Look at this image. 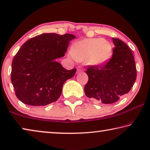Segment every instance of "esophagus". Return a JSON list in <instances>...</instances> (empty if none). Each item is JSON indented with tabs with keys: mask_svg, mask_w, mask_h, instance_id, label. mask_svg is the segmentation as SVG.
I'll return each instance as SVG.
<instances>
[{
	"mask_svg": "<svg viewBox=\"0 0 150 150\" xmlns=\"http://www.w3.org/2000/svg\"><path fill=\"white\" fill-rule=\"evenodd\" d=\"M82 70H82V68L81 67H79V68H78V72H82Z\"/></svg>",
	"mask_w": 150,
	"mask_h": 150,
	"instance_id": "34e87169",
	"label": "esophagus"
}]
</instances>
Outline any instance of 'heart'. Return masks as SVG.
<instances>
[{
  "mask_svg": "<svg viewBox=\"0 0 150 150\" xmlns=\"http://www.w3.org/2000/svg\"><path fill=\"white\" fill-rule=\"evenodd\" d=\"M113 46L103 38L86 39L74 43L71 54L78 61H87L90 65L100 66L109 60Z\"/></svg>",
  "mask_w": 150,
  "mask_h": 150,
  "instance_id": "obj_1",
  "label": "heart"
}]
</instances>
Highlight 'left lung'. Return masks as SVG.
Here are the masks:
<instances>
[{
	"instance_id": "left-lung-1",
	"label": "left lung",
	"mask_w": 150,
	"mask_h": 150,
	"mask_svg": "<svg viewBox=\"0 0 150 150\" xmlns=\"http://www.w3.org/2000/svg\"><path fill=\"white\" fill-rule=\"evenodd\" d=\"M115 47L112 57L100 66H89L86 96L96 103L112 104L130 91L137 77L134 57L130 48L119 39L112 38Z\"/></svg>"
}]
</instances>
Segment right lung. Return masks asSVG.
Masks as SVG:
<instances>
[{"instance_id": "1", "label": "right lung", "mask_w": 150, "mask_h": 150, "mask_svg": "<svg viewBox=\"0 0 150 150\" xmlns=\"http://www.w3.org/2000/svg\"><path fill=\"white\" fill-rule=\"evenodd\" d=\"M72 34L43 33L26 41L14 57L11 82L25 104L45 106L59 98L66 80L76 69L67 70L56 59L64 56Z\"/></svg>"}]
</instances>
